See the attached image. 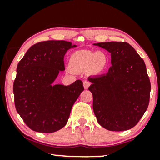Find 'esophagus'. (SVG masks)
Returning <instances> with one entry per match:
<instances>
[{
    "label": "esophagus",
    "instance_id": "obj_1",
    "mask_svg": "<svg viewBox=\"0 0 160 160\" xmlns=\"http://www.w3.org/2000/svg\"><path fill=\"white\" fill-rule=\"evenodd\" d=\"M83 84H84V89H88V87H89V85H90V82H89V81H84V82H83Z\"/></svg>",
    "mask_w": 160,
    "mask_h": 160
}]
</instances>
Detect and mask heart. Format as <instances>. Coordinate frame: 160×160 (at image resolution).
<instances>
[{
	"mask_svg": "<svg viewBox=\"0 0 160 160\" xmlns=\"http://www.w3.org/2000/svg\"><path fill=\"white\" fill-rule=\"evenodd\" d=\"M108 58L102 51L78 50L70 58V65L74 71L81 72L89 70L93 73H99L106 68Z\"/></svg>",
	"mask_w": 160,
	"mask_h": 160,
	"instance_id": "b5f03b06",
	"label": "heart"
}]
</instances>
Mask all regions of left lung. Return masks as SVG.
<instances>
[{
  "label": "left lung",
  "mask_w": 160,
  "mask_h": 160,
  "mask_svg": "<svg viewBox=\"0 0 160 160\" xmlns=\"http://www.w3.org/2000/svg\"><path fill=\"white\" fill-rule=\"evenodd\" d=\"M111 53V66L106 74L89 77L93 111L102 128L111 131L132 128L149 103L151 83L145 62L126 42L93 43Z\"/></svg>",
  "instance_id": "obj_1"
}]
</instances>
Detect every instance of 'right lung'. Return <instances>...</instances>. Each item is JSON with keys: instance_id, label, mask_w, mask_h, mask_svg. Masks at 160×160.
I'll use <instances>...</instances> for the list:
<instances>
[{"instance_id": "obj_1", "label": "right lung", "mask_w": 160, "mask_h": 160, "mask_svg": "<svg viewBox=\"0 0 160 160\" xmlns=\"http://www.w3.org/2000/svg\"><path fill=\"white\" fill-rule=\"evenodd\" d=\"M76 47L65 41H43L32 46L17 65L15 107L31 130L51 133L67 124L72 106L84 90L83 82L76 80L68 86L53 82L65 71V53Z\"/></svg>"}]
</instances>
